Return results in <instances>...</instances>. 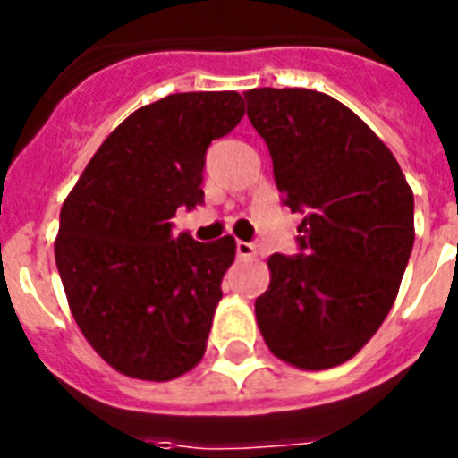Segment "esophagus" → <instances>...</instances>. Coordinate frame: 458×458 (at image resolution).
Instances as JSON below:
<instances>
[{"label":"esophagus","instance_id":"obj_1","mask_svg":"<svg viewBox=\"0 0 458 458\" xmlns=\"http://www.w3.org/2000/svg\"><path fill=\"white\" fill-rule=\"evenodd\" d=\"M235 251H237V257H240V259L257 257V247H254L251 242H244V240H237Z\"/></svg>","mask_w":458,"mask_h":458}]
</instances>
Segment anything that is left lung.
Here are the masks:
<instances>
[{
    "instance_id": "obj_1",
    "label": "left lung",
    "mask_w": 458,
    "mask_h": 458,
    "mask_svg": "<svg viewBox=\"0 0 458 458\" xmlns=\"http://www.w3.org/2000/svg\"><path fill=\"white\" fill-rule=\"evenodd\" d=\"M283 201L304 214L300 254L268 259L254 304L273 354L304 370L340 366L376 335L413 247V192L354 111L316 89L244 92Z\"/></svg>"
}]
</instances>
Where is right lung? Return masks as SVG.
<instances>
[{"label":"right lung","mask_w":458,"mask_h":458,"mask_svg":"<svg viewBox=\"0 0 458 458\" xmlns=\"http://www.w3.org/2000/svg\"><path fill=\"white\" fill-rule=\"evenodd\" d=\"M242 116L237 92L147 104L104 140L61 207L54 257L68 306L123 376L164 383L204 356L235 240L173 237L171 218L204 201L208 145Z\"/></svg>","instance_id":"1"}]
</instances>
